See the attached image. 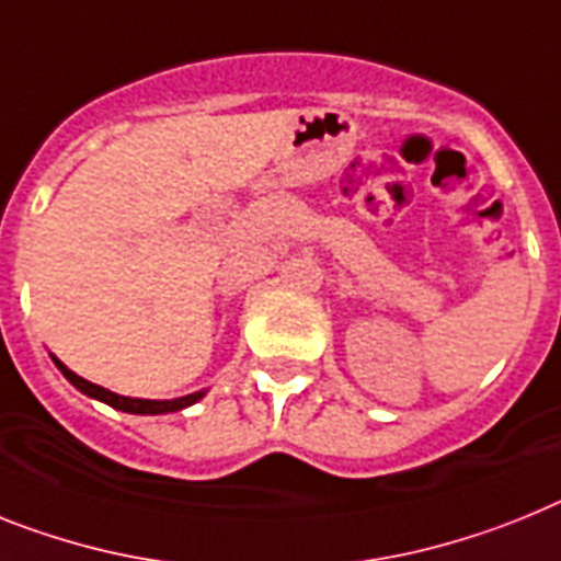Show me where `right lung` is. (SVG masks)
I'll return each instance as SVG.
<instances>
[{"mask_svg": "<svg viewBox=\"0 0 561 561\" xmlns=\"http://www.w3.org/2000/svg\"><path fill=\"white\" fill-rule=\"evenodd\" d=\"M53 363H56V368H59L67 380L73 382L81 394L95 397V400H102V403L113 405V409H118V411H127V414H170V411H181V409H186V405L198 403L201 397H204V391H195V394H186V397H175V400H141V397H122V394H113V391L102 389V386H95V382L84 380V377H79L76 371H70V368H67L61 360H56V357H53Z\"/></svg>", "mask_w": 561, "mask_h": 561, "instance_id": "add662e5", "label": "right lung"}]
</instances>
